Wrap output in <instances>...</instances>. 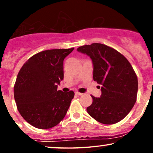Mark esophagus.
I'll return each instance as SVG.
<instances>
[{"label":"esophagus","mask_w":153,"mask_h":153,"mask_svg":"<svg viewBox=\"0 0 153 153\" xmlns=\"http://www.w3.org/2000/svg\"><path fill=\"white\" fill-rule=\"evenodd\" d=\"M75 94L78 95V96H82V95H83V94H82V93H79V92H75Z\"/></svg>","instance_id":"34e87169"}]
</instances>
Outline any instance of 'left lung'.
<instances>
[{"label":"left lung","mask_w":153,"mask_h":153,"mask_svg":"<svg viewBox=\"0 0 153 153\" xmlns=\"http://www.w3.org/2000/svg\"><path fill=\"white\" fill-rule=\"evenodd\" d=\"M77 50L90 57L93 78L101 85L100 98L91 96L93 103L87 108L88 114L104 124L120 122L137 100V77L131 64L118 51L103 44L83 45Z\"/></svg>","instance_id":"obj_1"}]
</instances>
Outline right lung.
Masks as SVG:
<instances>
[{
  "mask_svg": "<svg viewBox=\"0 0 153 153\" xmlns=\"http://www.w3.org/2000/svg\"><path fill=\"white\" fill-rule=\"evenodd\" d=\"M74 48L42 51L21 68L14 85V99L22 117L33 127L50 129L62 120L74 92L57 91L64 78L63 61Z\"/></svg>",
  "mask_w": 153,
  "mask_h": 153,
  "instance_id": "obj_1",
  "label": "right lung"
}]
</instances>
